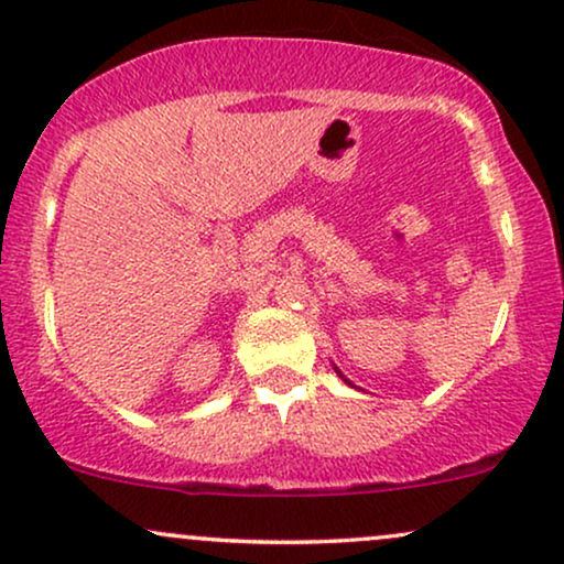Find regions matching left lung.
Returning <instances> with one entry per match:
<instances>
[{
  "instance_id": "8db88e82",
  "label": "left lung",
  "mask_w": 564,
  "mask_h": 564,
  "mask_svg": "<svg viewBox=\"0 0 564 564\" xmlns=\"http://www.w3.org/2000/svg\"><path fill=\"white\" fill-rule=\"evenodd\" d=\"M337 373H339V371H337ZM339 377H343V373H339ZM343 379H345V377H343ZM345 381H347V379H345ZM347 384H350V381H347Z\"/></svg>"
}]
</instances>
